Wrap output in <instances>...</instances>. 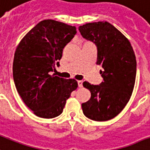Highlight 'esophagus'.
Returning a JSON list of instances; mask_svg holds the SVG:
<instances>
[{
    "label": "esophagus",
    "mask_w": 150,
    "mask_h": 150,
    "mask_svg": "<svg viewBox=\"0 0 150 150\" xmlns=\"http://www.w3.org/2000/svg\"><path fill=\"white\" fill-rule=\"evenodd\" d=\"M83 80H79L78 81V86H79V87H83Z\"/></svg>",
    "instance_id": "1"
}]
</instances>
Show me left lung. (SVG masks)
I'll list each match as a JSON object with an SVG mask.
<instances>
[{
	"label": "left lung",
	"instance_id": "left-lung-1",
	"mask_svg": "<svg viewBox=\"0 0 150 150\" xmlns=\"http://www.w3.org/2000/svg\"><path fill=\"white\" fill-rule=\"evenodd\" d=\"M85 39L97 46V64L103 82L83 86L90 91V100L82 104L83 114L95 121L116 117L130 100L136 78V57L129 40L108 22L89 23L79 27Z\"/></svg>",
	"mask_w": 150,
	"mask_h": 150
}]
</instances>
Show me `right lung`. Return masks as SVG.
Returning <instances> with one entry per match:
<instances>
[{
  "mask_svg": "<svg viewBox=\"0 0 150 150\" xmlns=\"http://www.w3.org/2000/svg\"><path fill=\"white\" fill-rule=\"evenodd\" d=\"M76 34V28L45 19L27 33L15 52L13 79L25 105L38 117L60 116L66 100L78 87L74 79L50 75L62 57L63 49Z\"/></svg>",
  "mask_w": 150,
  "mask_h": 150,
  "instance_id": "obj_1",
  "label": "right lung"
}]
</instances>
